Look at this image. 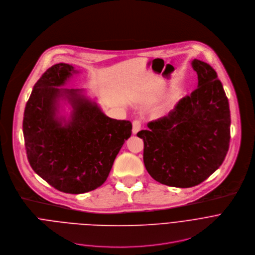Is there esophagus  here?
I'll return each instance as SVG.
<instances>
[{"label": "esophagus", "mask_w": 255, "mask_h": 255, "mask_svg": "<svg viewBox=\"0 0 255 255\" xmlns=\"http://www.w3.org/2000/svg\"><path fill=\"white\" fill-rule=\"evenodd\" d=\"M140 122L138 121H133L132 122V133L136 134L140 130Z\"/></svg>", "instance_id": "1"}]
</instances>
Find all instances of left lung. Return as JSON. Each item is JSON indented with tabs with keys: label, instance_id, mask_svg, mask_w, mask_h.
<instances>
[{
	"label": "left lung",
	"instance_id": "left-lung-1",
	"mask_svg": "<svg viewBox=\"0 0 255 255\" xmlns=\"http://www.w3.org/2000/svg\"><path fill=\"white\" fill-rule=\"evenodd\" d=\"M191 64L198 88L136 134L143 139V163L150 177L178 188L194 187L212 175L230 141L229 103L216 71L198 59Z\"/></svg>",
	"mask_w": 255,
	"mask_h": 255
}]
</instances>
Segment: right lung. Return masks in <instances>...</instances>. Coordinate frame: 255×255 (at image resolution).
Listing matches in <instances>:
<instances>
[{"instance_id":"add662e5","label":"right lung","mask_w":255,"mask_h":255,"mask_svg":"<svg viewBox=\"0 0 255 255\" xmlns=\"http://www.w3.org/2000/svg\"><path fill=\"white\" fill-rule=\"evenodd\" d=\"M72 65L50 67L33 87L23 120L27 158L34 172L55 189L82 194L103 185L131 123L107 117L83 89L61 88L77 73ZM72 106L60 116V101Z\"/></svg>"}]
</instances>
